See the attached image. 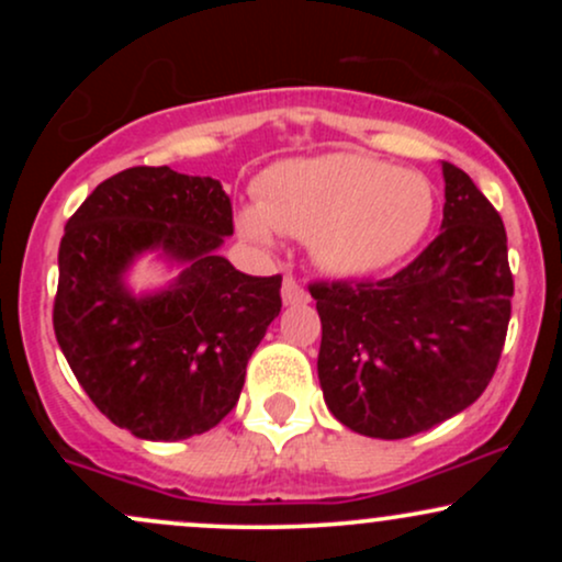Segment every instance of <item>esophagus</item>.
<instances>
[{
    "mask_svg": "<svg viewBox=\"0 0 562 562\" xmlns=\"http://www.w3.org/2000/svg\"><path fill=\"white\" fill-rule=\"evenodd\" d=\"M301 301H306V290L299 285L295 277L288 274L285 280H282V303H285V306H295V303Z\"/></svg>",
    "mask_w": 562,
    "mask_h": 562,
    "instance_id": "obj_1",
    "label": "esophagus"
}]
</instances>
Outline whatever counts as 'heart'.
I'll return each mask as SVG.
<instances>
[{
  "mask_svg": "<svg viewBox=\"0 0 562 562\" xmlns=\"http://www.w3.org/2000/svg\"><path fill=\"white\" fill-rule=\"evenodd\" d=\"M259 205L237 214L256 243L274 229L312 243L322 269L340 277L372 274L417 248L436 216L428 177L359 153H327L274 164L259 179Z\"/></svg>",
  "mask_w": 562,
  "mask_h": 562,
  "instance_id": "obj_1",
  "label": "heart"
}]
</instances>
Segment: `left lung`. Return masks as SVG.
Masks as SVG:
<instances>
[{"mask_svg": "<svg viewBox=\"0 0 562 562\" xmlns=\"http://www.w3.org/2000/svg\"><path fill=\"white\" fill-rule=\"evenodd\" d=\"M443 222L428 248L385 280L312 282L327 409L370 438H409L486 391L513 301L502 216L443 160Z\"/></svg>", "mask_w": 562, "mask_h": 562, "instance_id": "obj_1", "label": "left lung"}]
</instances>
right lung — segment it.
Listing matches in <instances>:
<instances>
[{
    "label": "right lung",
    "instance_id": "1",
    "mask_svg": "<svg viewBox=\"0 0 562 562\" xmlns=\"http://www.w3.org/2000/svg\"><path fill=\"white\" fill-rule=\"evenodd\" d=\"M232 203L211 177L134 166L94 187L60 240L53 325L97 409L147 441L211 430L240 398L245 367L280 314L282 277L218 256ZM158 249L183 272L134 296L123 277Z\"/></svg>",
    "mask_w": 562,
    "mask_h": 562
}]
</instances>
